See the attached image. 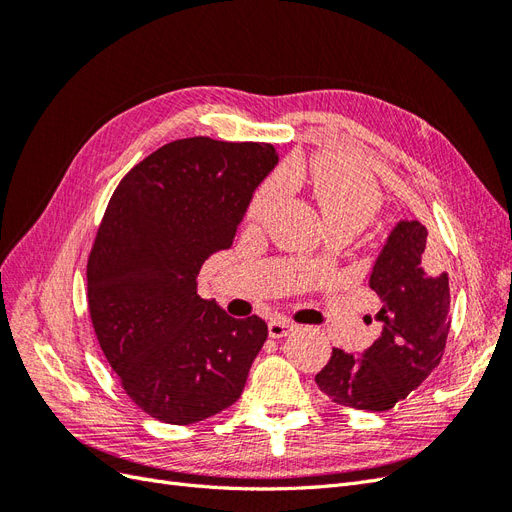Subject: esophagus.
<instances>
[{"label":"esophagus","instance_id":"34e87169","mask_svg":"<svg viewBox=\"0 0 512 512\" xmlns=\"http://www.w3.org/2000/svg\"><path fill=\"white\" fill-rule=\"evenodd\" d=\"M297 329V324L294 322H290V320H286V318H282V316H275V318H271L269 320V335L271 337H286L290 331H294Z\"/></svg>","mask_w":512,"mask_h":512}]
</instances>
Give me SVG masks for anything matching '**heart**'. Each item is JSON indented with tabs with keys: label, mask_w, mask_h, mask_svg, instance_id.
Returning <instances> with one entry per match:
<instances>
[{
	"label": "heart",
	"mask_w": 512,
	"mask_h": 512,
	"mask_svg": "<svg viewBox=\"0 0 512 512\" xmlns=\"http://www.w3.org/2000/svg\"><path fill=\"white\" fill-rule=\"evenodd\" d=\"M309 183L324 224H346L356 230L365 228L376 218L380 207V192L376 181L365 170L337 153H327L312 162ZM288 181L275 173L262 181L250 203L252 218H262L286 194Z\"/></svg>",
	"instance_id": "obj_1"
}]
</instances>
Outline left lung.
Listing matches in <instances>:
<instances>
[{
  "mask_svg": "<svg viewBox=\"0 0 512 512\" xmlns=\"http://www.w3.org/2000/svg\"><path fill=\"white\" fill-rule=\"evenodd\" d=\"M369 288L382 301L380 337L361 354L333 348L316 384L339 406L382 412L440 365L451 329L448 275L421 222H397L371 269Z\"/></svg>",
  "mask_w": 512,
  "mask_h": 512,
  "instance_id": "1",
  "label": "left lung"
}]
</instances>
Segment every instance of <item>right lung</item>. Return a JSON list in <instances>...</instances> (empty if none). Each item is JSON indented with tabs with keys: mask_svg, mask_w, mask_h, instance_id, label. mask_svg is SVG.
<instances>
[{
	"mask_svg": "<svg viewBox=\"0 0 512 512\" xmlns=\"http://www.w3.org/2000/svg\"><path fill=\"white\" fill-rule=\"evenodd\" d=\"M269 143L181 138L123 177L87 260V303L100 348L134 404L190 425L241 397L269 335L200 299L198 271L228 250L254 190L277 164Z\"/></svg>",
	"mask_w": 512,
	"mask_h": 512,
	"instance_id": "right-lung-1",
	"label": "right lung"
}]
</instances>
